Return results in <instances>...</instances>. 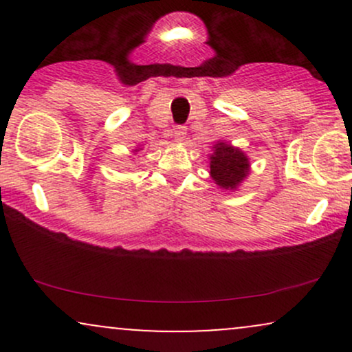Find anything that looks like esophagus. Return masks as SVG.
<instances>
[{
  "mask_svg": "<svg viewBox=\"0 0 352 352\" xmlns=\"http://www.w3.org/2000/svg\"><path fill=\"white\" fill-rule=\"evenodd\" d=\"M185 135H187V127H185V125H175V129H173V137H175L177 140H184Z\"/></svg>",
  "mask_w": 352,
  "mask_h": 352,
  "instance_id": "1",
  "label": "esophagus"
}]
</instances>
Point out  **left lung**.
<instances>
[{
  "instance_id": "8db88e82",
  "label": "left lung",
  "mask_w": 352,
  "mask_h": 352,
  "mask_svg": "<svg viewBox=\"0 0 352 352\" xmlns=\"http://www.w3.org/2000/svg\"><path fill=\"white\" fill-rule=\"evenodd\" d=\"M210 155V175L220 188L235 190L248 177L250 160L243 151L227 142H217Z\"/></svg>"
}]
</instances>
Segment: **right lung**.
I'll return each mask as SVG.
<instances>
[{"label":"right lung","mask_w":352,"mask_h":352,"mask_svg":"<svg viewBox=\"0 0 352 352\" xmlns=\"http://www.w3.org/2000/svg\"><path fill=\"white\" fill-rule=\"evenodd\" d=\"M135 152H137V148H135Z\"/></svg>","instance_id":"add662e5"}]
</instances>
